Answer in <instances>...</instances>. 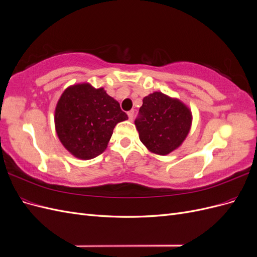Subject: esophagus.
<instances>
[{
    "instance_id": "obj_1",
    "label": "esophagus",
    "mask_w": 257,
    "mask_h": 257,
    "mask_svg": "<svg viewBox=\"0 0 257 257\" xmlns=\"http://www.w3.org/2000/svg\"><path fill=\"white\" fill-rule=\"evenodd\" d=\"M134 114H135V111H134V110H131V111H128V112H127L128 119H130L131 121H133V119H134Z\"/></svg>"
}]
</instances>
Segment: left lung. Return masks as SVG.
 Returning <instances> with one entry per match:
<instances>
[{
    "label": "left lung",
    "mask_w": 257,
    "mask_h": 257,
    "mask_svg": "<svg viewBox=\"0 0 257 257\" xmlns=\"http://www.w3.org/2000/svg\"><path fill=\"white\" fill-rule=\"evenodd\" d=\"M191 122V111L180 100L154 92L144 97L135 125L148 149L165 155L182 144L189 134Z\"/></svg>",
    "instance_id": "obj_1"
}]
</instances>
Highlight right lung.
Wrapping results in <instances>:
<instances>
[{
    "instance_id": "1",
    "label": "right lung",
    "mask_w": 257,
    "mask_h": 257,
    "mask_svg": "<svg viewBox=\"0 0 257 257\" xmlns=\"http://www.w3.org/2000/svg\"><path fill=\"white\" fill-rule=\"evenodd\" d=\"M127 114L106 91L90 84L66 89L59 99L54 122L61 143L76 158L89 160L106 149L116 123Z\"/></svg>"
}]
</instances>
